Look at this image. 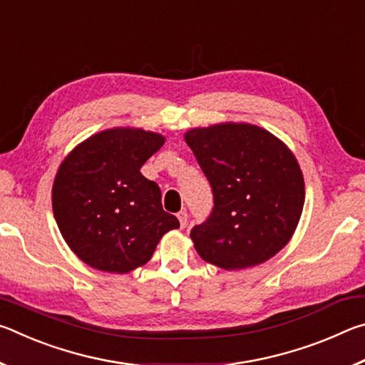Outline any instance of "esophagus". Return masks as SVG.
<instances>
[{"label":"esophagus","mask_w":365,"mask_h":365,"mask_svg":"<svg viewBox=\"0 0 365 365\" xmlns=\"http://www.w3.org/2000/svg\"><path fill=\"white\" fill-rule=\"evenodd\" d=\"M177 217H178V222H180L182 228L187 227V224H188V212L187 211H180L177 214Z\"/></svg>","instance_id":"1"}]
</instances>
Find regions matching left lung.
I'll use <instances>...</instances> for the list:
<instances>
[{
	"instance_id": "obj_1",
	"label": "left lung",
	"mask_w": 365,
	"mask_h": 365,
	"mask_svg": "<svg viewBox=\"0 0 365 365\" xmlns=\"http://www.w3.org/2000/svg\"><path fill=\"white\" fill-rule=\"evenodd\" d=\"M212 190L207 219L191 228L206 262L246 269L275 256L304 206V180L292 151L264 128L220 123L185 135Z\"/></svg>"
}]
</instances>
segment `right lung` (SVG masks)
I'll return each instance as SVG.
<instances>
[{"mask_svg":"<svg viewBox=\"0 0 365 365\" xmlns=\"http://www.w3.org/2000/svg\"><path fill=\"white\" fill-rule=\"evenodd\" d=\"M163 145L158 133L114 128L83 141L61 164L54 219L85 264L127 274L150 261L164 233L180 227L163 209L158 183L140 172Z\"/></svg>","mask_w":365,"mask_h":365,"instance_id":"1","label":"right lung"}]
</instances>
